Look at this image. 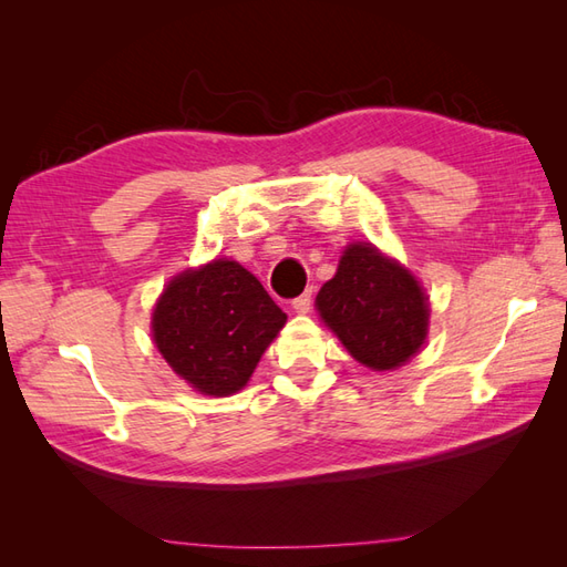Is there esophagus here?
I'll use <instances>...</instances> for the list:
<instances>
[{
    "instance_id": "esophagus-1",
    "label": "esophagus",
    "mask_w": 567,
    "mask_h": 567,
    "mask_svg": "<svg viewBox=\"0 0 567 567\" xmlns=\"http://www.w3.org/2000/svg\"><path fill=\"white\" fill-rule=\"evenodd\" d=\"M292 309L297 311V315H307V311L311 309V290H307L305 295H299L292 299Z\"/></svg>"
}]
</instances>
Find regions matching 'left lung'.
Returning <instances> with one entry per match:
<instances>
[{"label": "left lung", "instance_id": "1", "mask_svg": "<svg viewBox=\"0 0 567 567\" xmlns=\"http://www.w3.org/2000/svg\"><path fill=\"white\" fill-rule=\"evenodd\" d=\"M317 309L372 370L406 363L426 339L429 305L419 282L370 244L346 248L339 272L317 295Z\"/></svg>", "mask_w": 567, "mask_h": 567}]
</instances>
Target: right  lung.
<instances>
[{
  "instance_id": "obj_1",
  "label": "right lung",
  "mask_w": 567,
  "mask_h": 567,
  "mask_svg": "<svg viewBox=\"0 0 567 567\" xmlns=\"http://www.w3.org/2000/svg\"><path fill=\"white\" fill-rule=\"evenodd\" d=\"M287 315L234 260L177 275L153 311V341L179 378L202 394L238 392Z\"/></svg>"
}]
</instances>
